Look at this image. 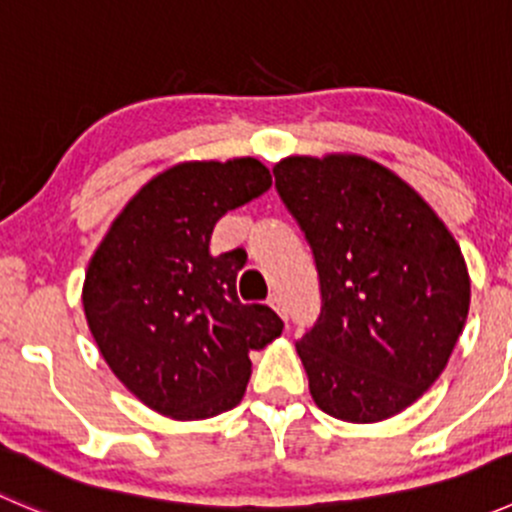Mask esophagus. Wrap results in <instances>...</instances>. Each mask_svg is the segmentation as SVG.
Returning a JSON list of instances; mask_svg holds the SVG:
<instances>
[{
    "label": "esophagus",
    "instance_id": "esophagus-1",
    "mask_svg": "<svg viewBox=\"0 0 512 512\" xmlns=\"http://www.w3.org/2000/svg\"><path fill=\"white\" fill-rule=\"evenodd\" d=\"M267 304H270V307L275 309V312L280 314L282 319H287V309H285V304H282L280 294H270V299H267Z\"/></svg>",
    "mask_w": 512,
    "mask_h": 512
}]
</instances>
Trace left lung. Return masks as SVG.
<instances>
[{"mask_svg":"<svg viewBox=\"0 0 512 512\" xmlns=\"http://www.w3.org/2000/svg\"><path fill=\"white\" fill-rule=\"evenodd\" d=\"M272 173L322 287L317 324L297 342L314 404L349 423L401 414L441 376L466 324L471 277L456 237L366 156H289Z\"/></svg>","mask_w":512,"mask_h":512,"instance_id":"obj_1","label":"left lung"}]
</instances>
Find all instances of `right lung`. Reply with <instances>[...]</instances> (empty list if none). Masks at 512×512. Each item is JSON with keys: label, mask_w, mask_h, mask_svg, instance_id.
<instances>
[{"label": "right lung", "mask_w": 512, "mask_h": 512, "mask_svg": "<svg viewBox=\"0 0 512 512\" xmlns=\"http://www.w3.org/2000/svg\"><path fill=\"white\" fill-rule=\"evenodd\" d=\"M272 185L257 158L185 160L148 180L96 247L84 314L96 347L138 401L175 421L235 409L252 349L282 334L267 304L237 299L245 252H210L227 210Z\"/></svg>", "instance_id": "add662e5"}]
</instances>
